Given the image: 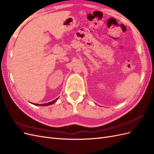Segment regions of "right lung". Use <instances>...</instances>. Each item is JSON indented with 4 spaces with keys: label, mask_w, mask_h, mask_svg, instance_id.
Instances as JSON below:
<instances>
[{
    "label": "right lung",
    "mask_w": 154,
    "mask_h": 154,
    "mask_svg": "<svg viewBox=\"0 0 154 154\" xmlns=\"http://www.w3.org/2000/svg\"><path fill=\"white\" fill-rule=\"evenodd\" d=\"M58 98H57L56 100H53V101H51V102H49V103H44V104H36V103H34L33 105H40V106H48V105H52V104H53L54 103H55L56 101H57V100H58Z\"/></svg>",
    "instance_id": "1"
}]
</instances>
